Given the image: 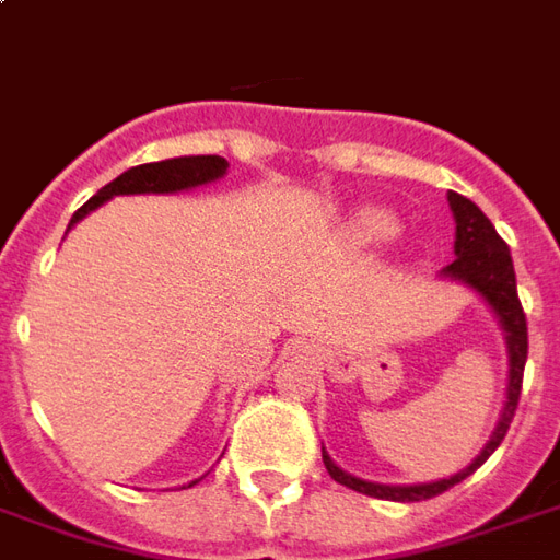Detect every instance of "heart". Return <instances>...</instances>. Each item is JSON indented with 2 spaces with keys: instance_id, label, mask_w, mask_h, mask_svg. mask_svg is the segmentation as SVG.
Wrapping results in <instances>:
<instances>
[{
  "instance_id": "obj_1",
  "label": "heart",
  "mask_w": 560,
  "mask_h": 560,
  "mask_svg": "<svg viewBox=\"0 0 560 560\" xmlns=\"http://www.w3.org/2000/svg\"><path fill=\"white\" fill-rule=\"evenodd\" d=\"M399 233V221L393 212L387 209H377V207H365L360 212H353L351 219V236L357 243L363 245H377V243H387Z\"/></svg>"
}]
</instances>
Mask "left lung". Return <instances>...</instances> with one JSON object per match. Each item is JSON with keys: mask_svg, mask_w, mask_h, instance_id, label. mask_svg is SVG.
<instances>
[{"mask_svg": "<svg viewBox=\"0 0 560 560\" xmlns=\"http://www.w3.org/2000/svg\"><path fill=\"white\" fill-rule=\"evenodd\" d=\"M450 200V209H453V219H456V260L450 267L441 269V276L453 281H462L468 284L470 291H477L492 305V312L498 315V324L504 329L506 339V353H510V384H506V405L501 420H498V429L489 438V444L482 446V453L468 468H462L453 477L434 482H417V486H387V482H369L353 477L348 470H341L332 458L324 453V465H327L329 477L341 486H348L353 492L372 494V498H384V501H425V498H434V494L446 492L450 486H456L465 477H470L474 470L480 468L486 458L492 456L498 444L504 441L506 429L513 422V413H516L518 396H522V375H525V360H528V324H525V312H522V303H518L516 293V272H513V257H510V248L498 236V231L492 228V221L482 215V209L468 200V197L450 191L446 195Z\"/></svg>", "mask_w": 560, "mask_h": 560, "instance_id": "8db88e82", "label": "left lung"}]
</instances>
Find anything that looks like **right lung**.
Listing matches in <instances>:
<instances>
[{"mask_svg": "<svg viewBox=\"0 0 560 560\" xmlns=\"http://www.w3.org/2000/svg\"><path fill=\"white\" fill-rule=\"evenodd\" d=\"M224 173H228V161L221 159V155H185V159L138 164L131 171L119 173L114 183L104 185L98 195H92L71 215L68 228H74L80 219L90 215L92 209L102 207V203H107L116 195H173V191H185V188H195V185L215 183ZM195 482H188V486H195Z\"/></svg>", "mask_w": 560, "mask_h": 560, "instance_id": "obj_1", "label": "right lung"}]
</instances>
